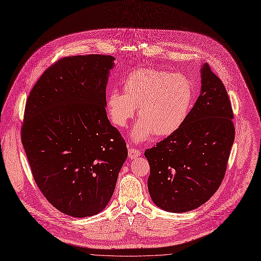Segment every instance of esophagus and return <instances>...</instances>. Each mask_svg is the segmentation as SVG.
I'll use <instances>...</instances> for the list:
<instances>
[{
	"label": "esophagus",
	"mask_w": 261,
	"mask_h": 261,
	"mask_svg": "<svg viewBox=\"0 0 261 261\" xmlns=\"http://www.w3.org/2000/svg\"><path fill=\"white\" fill-rule=\"evenodd\" d=\"M140 155V151L136 148H128V158L130 160H135Z\"/></svg>",
	"instance_id": "esophagus-1"
}]
</instances>
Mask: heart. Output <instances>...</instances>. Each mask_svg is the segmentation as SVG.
Masks as SVG:
<instances>
[{
  "instance_id": "1",
  "label": "heart",
  "mask_w": 261,
  "mask_h": 261,
  "mask_svg": "<svg viewBox=\"0 0 261 261\" xmlns=\"http://www.w3.org/2000/svg\"><path fill=\"white\" fill-rule=\"evenodd\" d=\"M123 92L108 94L107 108L111 121L124 127L139 107V121L130 132L140 143L153 135L166 137L181 127L191 111L194 89L188 76L155 68L130 72L122 83Z\"/></svg>"
}]
</instances>
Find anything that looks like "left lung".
<instances>
[{
  "mask_svg": "<svg viewBox=\"0 0 261 261\" xmlns=\"http://www.w3.org/2000/svg\"><path fill=\"white\" fill-rule=\"evenodd\" d=\"M200 93L186 121L144 155L149 195L160 209L182 213L205 204L225 176L234 142L231 102L224 84L205 64Z\"/></svg>",
  "mask_w": 261,
  "mask_h": 261,
  "instance_id": "left-lung-1",
  "label": "left lung"
}]
</instances>
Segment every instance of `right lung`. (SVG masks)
Segmentation results:
<instances>
[{"label":"right lung","mask_w":261,"mask_h":261,"mask_svg":"<svg viewBox=\"0 0 261 261\" xmlns=\"http://www.w3.org/2000/svg\"><path fill=\"white\" fill-rule=\"evenodd\" d=\"M115 59L62 58L37 80L26 103L22 143L34 181L50 204L73 217L108 206L127 158L106 111Z\"/></svg>","instance_id":"obj_1"}]
</instances>
